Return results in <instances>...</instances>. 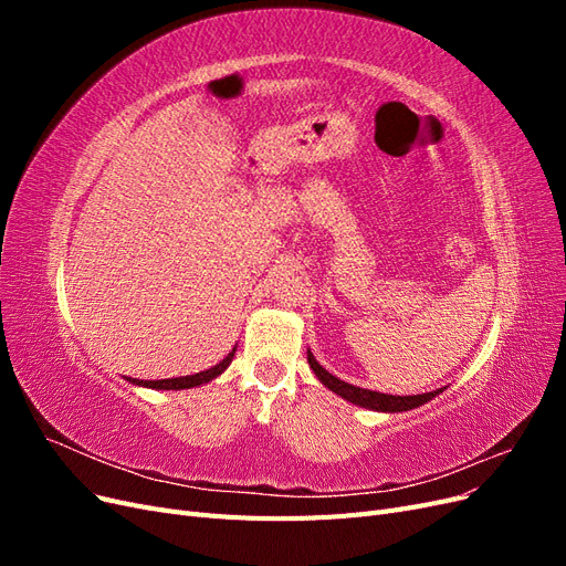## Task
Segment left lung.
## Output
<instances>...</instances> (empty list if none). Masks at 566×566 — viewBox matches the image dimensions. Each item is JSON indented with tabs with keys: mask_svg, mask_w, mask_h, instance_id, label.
<instances>
[{
	"mask_svg": "<svg viewBox=\"0 0 566 566\" xmlns=\"http://www.w3.org/2000/svg\"><path fill=\"white\" fill-rule=\"evenodd\" d=\"M306 361H310L312 370L316 373V378L328 387L331 391L339 394L342 399H347L356 406L361 408H370V410H382V413H401V410H410V408H418L422 403H427L430 399H434L439 391H427V394H416V397H394V394H380V391H373V389H361V387H354L349 382H342L335 375H331L325 370L312 352H306Z\"/></svg>",
	"mask_w": 566,
	"mask_h": 566,
	"instance_id": "8db88e82",
	"label": "left lung"
}]
</instances>
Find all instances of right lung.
I'll return each instance as SVG.
<instances>
[{
	"instance_id": "right-lung-1",
	"label": "right lung",
	"mask_w": 566,
	"mask_h": 566,
	"mask_svg": "<svg viewBox=\"0 0 566 566\" xmlns=\"http://www.w3.org/2000/svg\"><path fill=\"white\" fill-rule=\"evenodd\" d=\"M233 354H235V347L229 352V356L224 358V361H219L217 366L202 370V373L186 375V378H167V380H136V378H127V380L132 385H142V387H150V389H191V387L210 382V380L217 378V375L224 373L229 368V364L233 361Z\"/></svg>"
}]
</instances>
